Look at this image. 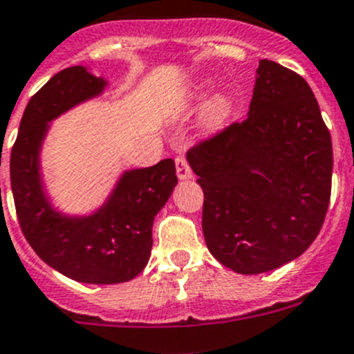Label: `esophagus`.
<instances>
[{"label": "esophagus", "mask_w": 354, "mask_h": 354, "mask_svg": "<svg viewBox=\"0 0 354 354\" xmlns=\"http://www.w3.org/2000/svg\"><path fill=\"white\" fill-rule=\"evenodd\" d=\"M174 162H176V174L180 180H188V178H192V169H190V164H188L187 157L178 156L176 159H174Z\"/></svg>", "instance_id": "obj_1"}]
</instances>
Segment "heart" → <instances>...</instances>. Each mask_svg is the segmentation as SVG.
<instances>
[{"instance_id": "heart-1", "label": "heart", "mask_w": 354, "mask_h": 354, "mask_svg": "<svg viewBox=\"0 0 354 354\" xmlns=\"http://www.w3.org/2000/svg\"><path fill=\"white\" fill-rule=\"evenodd\" d=\"M232 112V104H230L228 98L219 97L212 102V105L209 107V118L214 122H221L228 118V114Z\"/></svg>"}]
</instances>
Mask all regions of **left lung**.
Segmentation results:
<instances>
[{"mask_svg":"<svg viewBox=\"0 0 354 354\" xmlns=\"http://www.w3.org/2000/svg\"><path fill=\"white\" fill-rule=\"evenodd\" d=\"M204 190L202 232L212 256L243 275L296 259L324 225L332 142L310 84L261 60L249 115L187 153Z\"/></svg>","mask_w":354,"mask_h":354,"instance_id":"8db88e82","label":"left lung"}]
</instances>
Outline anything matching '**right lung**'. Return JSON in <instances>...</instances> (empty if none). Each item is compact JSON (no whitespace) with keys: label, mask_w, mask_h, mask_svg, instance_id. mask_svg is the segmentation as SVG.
Wrapping results in <instances>:
<instances>
[{"label":"right lung","mask_w":354,"mask_h":354,"mask_svg":"<svg viewBox=\"0 0 354 354\" xmlns=\"http://www.w3.org/2000/svg\"><path fill=\"white\" fill-rule=\"evenodd\" d=\"M84 67L57 72L24 111L10 156V180L20 230L37 256L62 275L84 283L135 279L150 257L153 216L178 183L173 159L126 173L111 201L90 218H65L50 207L37 156L48 122L104 90Z\"/></svg>","instance_id":"right-lung-1"}]
</instances>
